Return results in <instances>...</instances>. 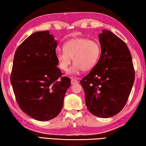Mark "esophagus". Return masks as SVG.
I'll return each instance as SVG.
<instances>
[{
    "mask_svg": "<svg viewBox=\"0 0 146 146\" xmlns=\"http://www.w3.org/2000/svg\"><path fill=\"white\" fill-rule=\"evenodd\" d=\"M79 83V81L77 80V79L76 78H72L71 79V84L74 85V84H77Z\"/></svg>",
    "mask_w": 146,
    "mask_h": 146,
    "instance_id": "obj_1",
    "label": "esophagus"
}]
</instances>
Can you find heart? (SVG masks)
I'll list each match as a JSON object with an SVG mask.
<instances>
[{"label":"heart","instance_id":"1","mask_svg":"<svg viewBox=\"0 0 146 146\" xmlns=\"http://www.w3.org/2000/svg\"><path fill=\"white\" fill-rule=\"evenodd\" d=\"M63 49L56 54L58 65L61 70L66 72L73 58L75 64L70 70L72 73L92 69L98 63L101 54V48L98 42L83 38L66 41L63 44Z\"/></svg>","mask_w":146,"mask_h":146}]
</instances>
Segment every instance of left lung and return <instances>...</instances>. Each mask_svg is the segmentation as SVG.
I'll list each match as a JSON object with an SVG mask.
<instances>
[{
    "label": "left lung",
    "mask_w": 146,
    "mask_h": 146,
    "mask_svg": "<svg viewBox=\"0 0 146 146\" xmlns=\"http://www.w3.org/2000/svg\"><path fill=\"white\" fill-rule=\"evenodd\" d=\"M100 58L81 81L85 103L92 114L109 118L121 111L135 81L131 55L123 40L108 30L99 35Z\"/></svg>",
    "instance_id": "left-lung-1"
}]
</instances>
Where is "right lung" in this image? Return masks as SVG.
Masks as SVG:
<instances>
[{
  "label": "right lung",
  "mask_w": 146,
  "mask_h": 146,
  "mask_svg": "<svg viewBox=\"0 0 146 146\" xmlns=\"http://www.w3.org/2000/svg\"><path fill=\"white\" fill-rule=\"evenodd\" d=\"M57 42L49 31L36 32L27 38L15 52L11 83L20 109L32 118L47 121L58 115L68 77H61L57 67Z\"/></svg>",
  "instance_id": "add662e5"
}]
</instances>
